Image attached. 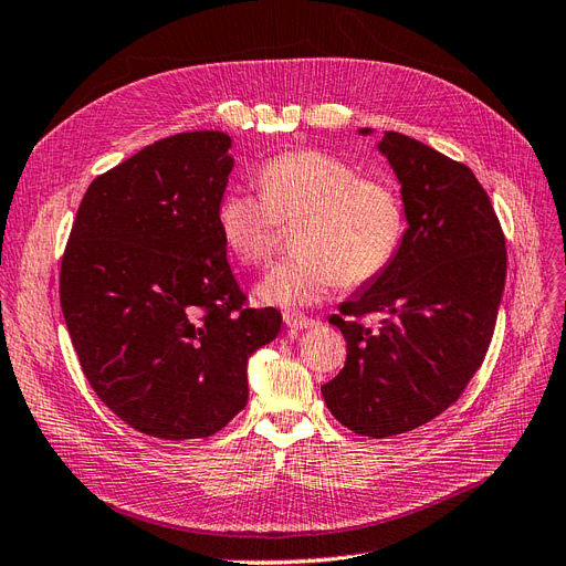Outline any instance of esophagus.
<instances>
[{"instance_id": "34e87169", "label": "esophagus", "mask_w": 566, "mask_h": 566, "mask_svg": "<svg viewBox=\"0 0 566 566\" xmlns=\"http://www.w3.org/2000/svg\"><path fill=\"white\" fill-rule=\"evenodd\" d=\"M284 324L291 332H301V329H313L317 322L313 317H305L303 313H284Z\"/></svg>"}]
</instances>
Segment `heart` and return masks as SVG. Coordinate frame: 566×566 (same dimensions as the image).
Here are the masks:
<instances>
[{"label":"heart","instance_id":"obj_1","mask_svg":"<svg viewBox=\"0 0 566 566\" xmlns=\"http://www.w3.org/2000/svg\"><path fill=\"white\" fill-rule=\"evenodd\" d=\"M261 195L232 188L218 205V230L242 265H261L275 244L277 223H294L296 253L256 284V298L277 307H307L345 282L367 284L402 244L405 207L380 178L322 150H291L256 174Z\"/></svg>","mask_w":566,"mask_h":566}]
</instances>
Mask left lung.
<instances>
[{
    "label": "left lung",
    "instance_id": "8db88e82",
    "mask_svg": "<svg viewBox=\"0 0 566 566\" xmlns=\"http://www.w3.org/2000/svg\"><path fill=\"white\" fill-rule=\"evenodd\" d=\"M376 148L399 180L407 230L392 263L329 319L348 357L322 395L338 423L382 440L440 416L482 367L507 259L494 207L465 164L397 132ZM369 312L384 315L376 333L354 322Z\"/></svg>",
    "mask_w": 566,
    "mask_h": 566
}]
</instances>
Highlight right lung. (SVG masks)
<instances>
[{
    "label": "right lung",
    "mask_w": 566,
    "mask_h": 566,
    "mask_svg": "<svg viewBox=\"0 0 566 566\" xmlns=\"http://www.w3.org/2000/svg\"><path fill=\"white\" fill-rule=\"evenodd\" d=\"M232 138H161L88 186L61 265L82 371L124 423L197 440L247 407L249 357L280 334L249 307L218 230Z\"/></svg>",
    "instance_id": "add662e5"
}]
</instances>
